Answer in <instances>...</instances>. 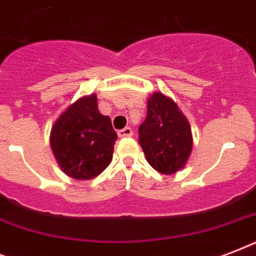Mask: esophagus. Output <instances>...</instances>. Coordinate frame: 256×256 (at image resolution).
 <instances>
[{
    "label": "esophagus",
    "instance_id": "esophagus-1",
    "mask_svg": "<svg viewBox=\"0 0 256 256\" xmlns=\"http://www.w3.org/2000/svg\"><path fill=\"white\" fill-rule=\"evenodd\" d=\"M132 136V130L130 128H124L118 132V136H120V138H128V136Z\"/></svg>",
    "mask_w": 256,
    "mask_h": 256
}]
</instances>
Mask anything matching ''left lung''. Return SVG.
I'll list each match as a JSON object with an SVG mask.
<instances>
[{
	"label": "left lung",
	"instance_id": "left-lung-1",
	"mask_svg": "<svg viewBox=\"0 0 256 256\" xmlns=\"http://www.w3.org/2000/svg\"><path fill=\"white\" fill-rule=\"evenodd\" d=\"M138 132V142L154 170L170 175L186 164L192 148V136L188 120L174 100L154 92L148 98V116Z\"/></svg>",
	"mask_w": 256,
	"mask_h": 256
}]
</instances>
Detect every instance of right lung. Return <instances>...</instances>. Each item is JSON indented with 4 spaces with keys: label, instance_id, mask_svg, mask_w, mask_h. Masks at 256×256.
I'll use <instances>...</instances> for the list:
<instances>
[{
    "label": "right lung",
    "instance_id": "obj_1",
    "mask_svg": "<svg viewBox=\"0 0 256 256\" xmlns=\"http://www.w3.org/2000/svg\"><path fill=\"white\" fill-rule=\"evenodd\" d=\"M116 132L98 110L96 96H82L52 128L50 146L62 171L74 179L100 175L112 160Z\"/></svg>",
    "mask_w": 256,
    "mask_h": 256
}]
</instances>
